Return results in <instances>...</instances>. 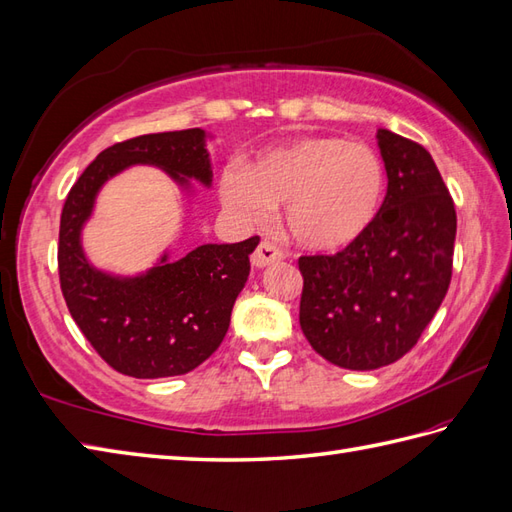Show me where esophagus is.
I'll list each match as a JSON object with an SVG mask.
<instances>
[{
    "mask_svg": "<svg viewBox=\"0 0 512 512\" xmlns=\"http://www.w3.org/2000/svg\"><path fill=\"white\" fill-rule=\"evenodd\" d=\"M282 258H284V254L280 252L276 245L269 243V241H263L256 247V252L252 254V265L258 267V269H263V267H269L271 263H278V260H282Z\"/></svg>",
    "mask_w": 512,
    "mask_h": 512,
    "instance_id": "34e87169",
    "label": "esophagus"
}]
</instances>
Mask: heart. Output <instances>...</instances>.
Here are the masks:
<instances>
[{"mask_svg": "<svg viewBox=\"0 0 512 512\" xmlns=\"http://www.w3.org/2000/svg\"><path fill=\"white\" fill-rule=\"evenodd\" d=\"M221 202L247 226H263L286 206L291 239L315 254L356 243L376 219L384 169L367 145L336 136H304L260 152L245 169H228Z\"/></svg>", "mask_w": 512, "mask_h": 512, "instance_id": "b5f03b06", "label": "heart"}]
</instances>
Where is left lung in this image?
Instances as JSON below:
<instances>
[{"instance_id":"obj_1","label":"left lung","mask_w":512,"mask_h":512,"mask_svg":"<svg viewBox=\"0 0 512 512\" xmlns=\"http://www.w3.org/2000/svg\"><path fill=\"white\" fill-rule=\"evenodd\" d=\"M386 197L367 232L334 256H302L299 326L332 365L371 371L400 360L452 280L456 210L432 156L380 128Z\"/></svg>"}]
</instances>
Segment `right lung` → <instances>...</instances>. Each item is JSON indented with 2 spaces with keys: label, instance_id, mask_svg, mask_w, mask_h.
Returning a JSON list of instances; mask_svg holds the SVG:
<instances>
[{
  "label": "right lung",
  "instance_id": "obj_1",
  "mask_svg": "<svg viewBox=\"0 0 512 512\" xmlns=\"http://www.w3.org/2000/svg\"><path fill=\"white\" fill-rule=\"evenodd\" d=\"M202 128L143 134L104 149L67 195L60 217V289L73 321L95 352L123 376L169 378L193 371L221 345L236 297L249 276L258 236L204 243L182 258L171 247L132 276L95 267L82 247L104 184L134 165L165 171L193 197V182L213 186V162Z\"/></svg>",
  "mask_w": 512,
  "mask_h": 512
}]
</instances>
